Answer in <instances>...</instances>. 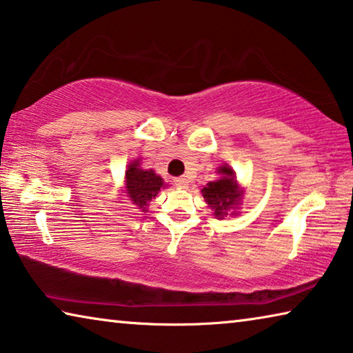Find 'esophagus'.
Here are the masks:
<instances>
[{"mask_svg":"<svg viewBox=\"0 0 353 353\" xmlns=\"http://www.w3.org/2000/svg\"><path fill=\"white\" fill-rule=\"evenodd\" d=\"M173 183H175L176 188H188L189 180L186 176H178V178H175V180H173Z\"/></svg>","mask_w":353,"mask_h":353,"instance_id":"esophagus-1","label":"esophagus"}]
</instances>
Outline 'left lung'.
<instances>
[{"instance_id": "obj_1", "label": "left lung", "mask_w": 353, "mask_h": 353, "mask_svg": "<svg viewBox=\"0 0 353 353\" xmlns=\"http://www.w3.org/2000/svg\"><path fill=\"white\" fill-rule=\"evenodd\" d=\"M221 178L216 181H210L201 189L203 199L212 210V214L217 219H222L228 214L231 208H236L241 203L242 189L234 178V172L230 165H222L217 169Z\"/></svg>"}]
</instances>
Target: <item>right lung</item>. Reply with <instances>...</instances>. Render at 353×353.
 <instances>
[{"mask_svg": "<svg viewBox=\"0 0 353 353\" xmlns=\"http://www.w3.org/2000/svg\"><path fill=\"white\" fill-rule=\"evenodd\" d=\"M125 188L132 205L145 212L150 201L158 195L161 189L165 188V184L163 178L156 175L154 170L142 169L141 159H134L125 172Z\"/></svg>", "mask_w": 353, "mask_h": 353, "instance_id": "right-lung-1", "label": "right lung"}]
</instances>
